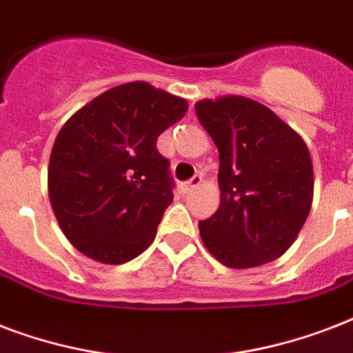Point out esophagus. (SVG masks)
Masks as SVG:
<instances>
[{"mask_svg":"<svg viewBox=\"0 0 353 353\" xmlns=\"http://www.w3.org/2000/svg\"><path fill=\"white\" fill-rule=\"evenodd\" d=\"M201 182H202V176H201V174H195L193 179H190V180H188V182H185L184 185H182V190H184L185 193H188V191L195 190L196 185H201Z\"/></svg>","mask_w":353,"mask_h":353,"instance_id":"obj_1","label":"esophagus"}]
</instances>
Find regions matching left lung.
<instances>
[{"instance_id":"left-lung-1","label":"left lung","mask_w":353,"mask_h":353,"mask_svg":"<svg viewBox=\"0 0 353 353\" xmlns=\"http://www.w3.org/2000/svg\"><path fill=\"white\" fill-rule=\"evenodd\" d=\"M195 112L219 151L221 204L199 223L202 243L232 269L274 261L310 215L307 145L270 108L248 97L199 101Z\"/></svg>"}]
</instances>
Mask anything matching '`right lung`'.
I'll return each mask as SVG.
<instances>
[{
	"label": "right lung",
	"mask_w": 353,
	"mask_h": 353,
	"mask_svg": "<svg viewBox=\"0 0 353 353\" xmlns=\"http://www.w3.org/2000/svg\"><path fill=\"white\" fill-rule=\"evenodd\" d=\"M185 110L182 97L136 81L90 101L60 128L49 201L77 250L119 265L151 245L174 185L157 139Z\"/></svg>",
	"instance_id": "obj_1"
}]
</instances>
